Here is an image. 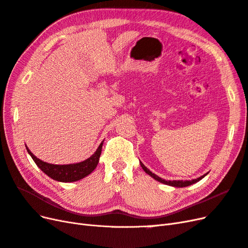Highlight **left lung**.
<instances>
[{"instance_id":"8db88e82","label":"left lung","mask_w":248,"mask_h":248,"mask_svg":"<svg viewBox=\"0 0 248 248\" xmlns=\"http://www.w3.org/2000/svg\"><path fill=\"white\" fill-rule=\"evenodd\" d=\"M140 167L142 168V170H144L149 176H151L153 179H155L156 181H158V182L163 183V184H166V185H170V186L178 187V188H179V187H186V186H189V185H192V184H194V183H197V182H199V181H200V180H202V179L204 178L205 176H207V175H208V172H206L205 175L201 176L200 178L193 179V180H185V181H183V180H172V181H166V180H164V179H162V178L158 177L157 175L153 174V172H152L151 170H150L149 169H147V168L144 166V164H142V162H140Z\"/></svg>"}]
</instances>
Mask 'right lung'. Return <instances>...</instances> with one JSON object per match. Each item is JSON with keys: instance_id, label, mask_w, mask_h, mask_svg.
<instances>
[{"instance_id": "add662e5", "label": "right lung", "mask_w": 248, "mask_h": 248, "mask_svg": "<svg viewBox=\"0 0 248 248\" xmlns=\"http://www.w3.org/2000/svg\"><path fill=\"white\" fill-rule=\"evenodd\" d=\"M103 141L97 148L95 153L89 157L88 159L78 162V163H70V164H51L46 161H42L30 151L29 148L26 146L28 153L31 155L32 159L37 164L44 174H46L49 178L56 180L59 182H76L78 180L87 177L88 175L96 169L97 164L99 162V157L101 154Z\"/></svg>"}]
</instances>
